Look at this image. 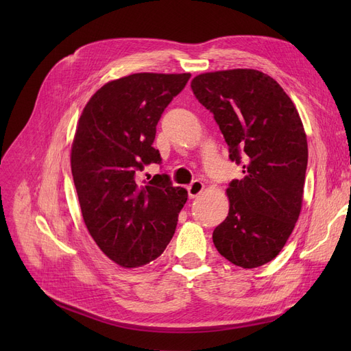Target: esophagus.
Listing matches in <instances>:
<instances>
[{"label":"esophagus","instance_id":"1","mask_svg":"<svg viewBox=\"0 0 351 351\" xmlns=\"http://www.w3.org/2000/svg\"><path fill=\"white\" fill-rule=\"evenodd\" d=\"M204 189H205V185H204V183H202L200 180H195V182H192L191 185L188 186L189 197H191V199L197 197L202 192H204Z\"/></svg>","mask_w":351,"mask_h":351}]
</instances>
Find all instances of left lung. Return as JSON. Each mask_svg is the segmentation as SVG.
Instances as JSON below:
<instances>
[{"mask_svg":"<svg viewBox=\"0 0 351 351\" xmlns=\"http://www.w3.org/2000/svg\"><path fill=\"white\" fill-rule=\"evenodd\" d=\"M191 88L245 173L226 189L229 213L213 230L215 247L236 266L259 267L280 253L302 210L308 156L302 119L283 88L256 69L200 73Z\"/></svg>","mask_w":351,"mask_h":351,"instance_id":"1","label":"left lung"}]
</instances>
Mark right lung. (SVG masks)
I'll return each mask as SVG.
<instances>
[{
    "label": "right lung",
    "instance_id": "obj_1",
    "mask_svg": "<svg viewBox=\"0 0 351 351\" xmlns=\"http://www.w3.org/2000/svg\"><path fill=\"white\" fill-rule=\"evenodd\" d=\"M191 73H132L99 88L85 105L71 149L84 222L99 249L122 267L155 261L169 245L188 192L168 175L139 183L160 163L152 146L165 108Z\"/></svg>",
    "mask_w": 351,
    "mask_h": 351
}]
</instances>
